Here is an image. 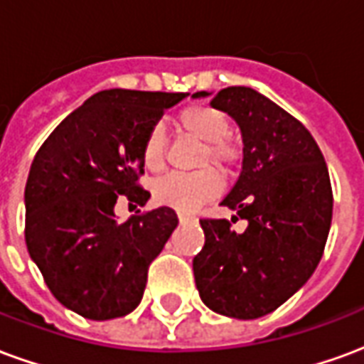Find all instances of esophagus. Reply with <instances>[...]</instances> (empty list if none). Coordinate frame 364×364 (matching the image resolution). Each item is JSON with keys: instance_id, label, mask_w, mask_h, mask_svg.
Listing matches in <instances>:
<instances>
[{"instance_id": "1", "label": "esophagus", "mask_w": 364, "mask_h": 364, "mask_svg": "<svg viewBox=\"0 0 364 364\" xmlns=\"http://www.w3.org/2000/svg\"><path fill=\"white\" fill-rule=\"evenodd\" d=\"M193 220V216H189V214L185 213H179V222H189Z\"/></svg>"}]
</instances>
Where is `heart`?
Listing matches in <instances>:
<instances>
[{
  "instance_id": "1",
  "label": "heart",
  "mask_w": 364,
  "mask_h": 364,
  "mask_svg": "<svg viewBox=\"0 0 364 364\" xmlns=\"http://www.w3.org/2000/svg\"><path fill=\"white\" fill-rule=\"evenodd\" d=\"M179 130L203 142L197 156V173H171L151 185V197L158 205L171 206L179 213H191L214 198L222 189V181L213 169L228 173L237 166L240 146L230 138L228 114L210 105L195 103L177 112ZM167 138L164 128L151 127L142 142V161L148 171H159L166 166Z\"/></svg>"
}]
</instances>
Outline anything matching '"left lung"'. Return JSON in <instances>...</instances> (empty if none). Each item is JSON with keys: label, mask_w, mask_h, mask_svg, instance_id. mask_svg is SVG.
I'll return each mask as SVG.
<instances>
[{"label": "left lung", "mask_w": 364, "mask_h": 364, "mask_svg": "<svg viewBox=\"0 0 364 364\" xmlns=\"http://www.w3.org/2000/svg\"><path fill=\"white\" fill-rule=\"evenodd\" d=\"M210 105L242 128L244 166L222 205L248 228L237 235L228 218H200L195 282L210 310L253 320L287 302L318 267L333 213L331 181L308 128L271 99L234 85Z\"/></svg>", "instance_id": "left-lung-1"}]
</instances>
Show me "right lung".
<instances>
[{
	"label": "right lung",
	"instance_id": "obj_1",
	"mask_svg": "<svg viewBox=\"0 0 364 364\" xmlns=\"http://www.w3.org/2000/svg\"><path fill=\"white\" fill-rule=\"evenodd\" d=\"M185 93L107 90L54 128L36 151L25 187V240L54 298L87 320L127 316L142 300L150 263L179 218L158 206L117 222L120 195L150 193L142 142Z\"/></svg>",
	"mask_w": 364,
	"mask_h": 364
}]
</instances>
